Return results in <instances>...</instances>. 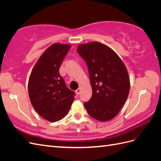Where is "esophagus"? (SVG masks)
Segmentation results:
<instances>
[{"instance_id":"obj_1","label":"esophagus","mask_w":161,"mask_h":161,"mask_svg":"<svg viewBox=\"0 0 161 161\" xmlns=\"http://www.w3.org/2000/svg\"><path fill=\"white\" fill-rule=\"evenodd\" d=\"M80 91H81V89H80V87H79V89H78L77 90H76V95H79V94H80Z\"/></svg>"}]
</instances>
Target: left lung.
<instances>
[{
    "label": "left lung",
    "mask_w": 161,
    "mask_h": 161,
    "mask_svg": "<svg viewBox=\"0 0 161 161\" xmlns=\"http://www.w3.org/2000/svg\"><path fill=\"white\" fill-rule=\"evenodd\" d=\"M77 52L87 65L92 89L91 98L84 103L87 113L100 121L113 119L129 94L127 69L117 53L101 43L79 45Z\"/></svg>",
    "instance_id": "1"
}]
</instances>
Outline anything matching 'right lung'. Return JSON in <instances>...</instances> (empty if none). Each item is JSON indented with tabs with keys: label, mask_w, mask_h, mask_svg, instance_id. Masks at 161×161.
Listing matches in <instances>:
<instances>
[{
	"label": "right lung",
	"mask_w": 161,
	"mask_h": 161,
	"mask_svg": "<svg viewBox=\"0 0 161 161\" xmlns=\"http://www.w3.org/2000/svg\"><path fill=\"white\" fill-rule=\"evenodd\" d=\"M70 46L53 43L43 53L31 73L29 96L33 108L43 119L59 121L68 114L75 92L66 85L59 69Z\"/></svg>",
	"instance_id": "1"
}]
</instances>
